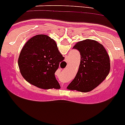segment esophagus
Here are the masks:
<instances>
[{
	"label": "esophagus",
	"instance_id": "esophagus-1",
	"mask_svg": "<svg viewBox=\"0 0 125 125\" xmlns=\"http://www.w3.org/2000/svg\"><path fill=\"white\" fill-rule=\"evenodd\" d=\"M62 86H63V85H62Z\"/></svg>",
	"mask_w": 125,
	"mask_h": 125
}]
</instances>
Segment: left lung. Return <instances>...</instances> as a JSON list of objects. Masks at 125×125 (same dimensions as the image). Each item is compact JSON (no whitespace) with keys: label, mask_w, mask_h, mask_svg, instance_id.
<instances>
[{"label":"left lung","mask_w":125,"mask_h":125,"mask_svg":"<svg viewBox=\"0 0 125 125\" xmlns=\"http://www.w3.org/2000/svg\"><path fill=\"white\" fill-rule=\"evenodd\" d=\"M73 48L80 52V63L78 72L67 89L90 92L102 83L110 73L108 54L103 45L91 39L78 42Z\"/></svg>","instance_id":"1"}]
</instances>
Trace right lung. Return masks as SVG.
Listing matches in <instances>:
<instances>
[{"label": "right lung", "instance_id": "add662e5", "mask_svg": "<svg viewBox=\"0 0 125 125\" xmlns=\"http://www.w3.org/2000/svg\"><path fill=\"white\" fill-rule=\"evenodd\" d=\"M64 59L55 41L48 35H37L27 42L18 60L22 76L27 82L42 89L60 88L55 73Z\"/></svg>", "mask_w": 125, "mask_h": 125}]
</instances>
